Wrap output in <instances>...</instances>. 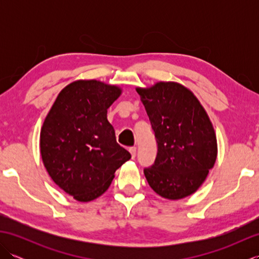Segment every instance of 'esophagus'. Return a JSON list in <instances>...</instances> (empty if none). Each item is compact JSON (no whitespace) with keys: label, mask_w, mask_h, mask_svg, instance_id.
<instances>
[{"label":"esophagus","mask_w":259,"mask_h":259,"mask_svg":"<svg viewBox=\"0 0 259 259\" xmlns=\"http://www.w3.org/2000/svg\"><path fill=\"white\" fill-rule=\"evenodd\" d=\"M129 151H130V153H131V158L135 159V157H136V151H137L136 147H131L130 149H129Z\"/></svg>","instance_id":"esophagus-1"}]
</instances>
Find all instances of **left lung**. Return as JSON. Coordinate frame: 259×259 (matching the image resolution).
Returning a JSON list of instances; mask_svg holds the SVG:
<instances>
[{"instance_id": "left-lung-1", "label": "left lung", "mask_w": 259, "mask_h": 259, "mask_svg": "<svg viewBox=\"0 0 259 259\" xmlns=\"http://www.w3.org/2000/svg\"><path fill=\"white\" fill-rule=\"evenodd\" d=\"M155 131V163L145 168L153 191L169 200L194 194L217 159V139L206 110L188 88L159 81L136 88Z\"/></svg>"}]
</instances>
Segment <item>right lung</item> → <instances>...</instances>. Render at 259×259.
Listing matches in <instances>:
<instances>
[{
	"label": "right lung",
	"instance_id": "right-lung-1",
	"mask_svg": "<svg viewBox=\"0 0 259 259\" xmlns=\"http://www.w3.org/2000/svg\"><path fill=\"white\" fill-rule=\"evenodd\" d=\"M122 93L99 80H76L59 93L40 133L42 161L51 179L80 202L107 191L119 167L131 158L107 119Z\"/></svg>",
	"mask_w": 259,
	"mask_h": 259
}]
</instances>
